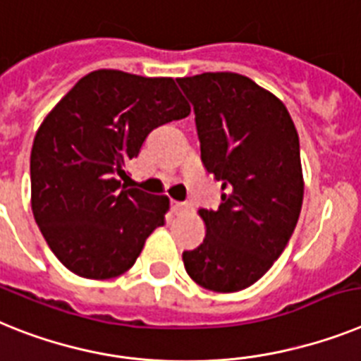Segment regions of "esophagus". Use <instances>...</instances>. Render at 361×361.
I'll return each mask as SVG.
<instances>
[{
    "label": "esophagus",
    "mask_w": 361,
    "mask_h": 361,
    "mask_svg": "<svg viewBox=\"0 0 361 361\" xmlns=\"http://www.w3.org/2000/svg\"><path fill=\"white\" fill-rule=\"evenodd\" d=\"M172 211H174L176 214H181V213H187L190 209V204H187V202H172Z\"/></svg>",
    "instance_id": "esophagus-1"
}]
</instances>
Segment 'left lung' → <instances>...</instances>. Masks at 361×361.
Instances as JSON below:
<instances>
[{
	"instance_id": "1",
	"label": "left lung",
	"mask_w": 361,
	"mask_h": 361,
	"mask_svg": "<svg viewBox=\"0 0 361 361\" xmlns=\"http://www.w3.org/2000/svg\"><path fill=\"white\" fill-rule=\"evenodd\" d=\"M195 104L202 163L222 183L218 209H200L205 238L183 251L196 284L238 292L274 266L302 205L299 135L281 99L238 73L178 78Z\"/></svg>"
}]
</instances>
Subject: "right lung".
Wrapping results in <instances>:
<instances>
[{"label": "right lung", "instance_id": "1", "mask_svg": "<svg viewBox=\"0 0 361 361\" xmlns=\"http://www.w3.org/2000/svg\"><path fill=\"white\" fill-rule=\"evenodd\" d=\"M190 106L171 77L87 73L47 114L31 152V207L47 246L69 271L114 279L134 266L165 224L166 196L121 183L147 135Z\"/></svg>", "mask_w": 361, "mask_h": 361}]
</instances>
